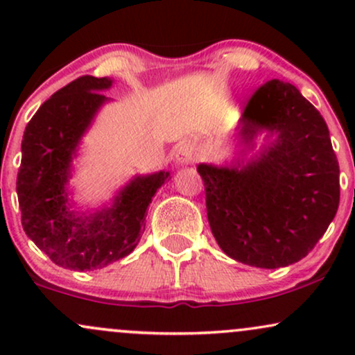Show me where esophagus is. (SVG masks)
<instances>
[{
    "label": "esophagus",
    "mask_w": 355,
    "mask_h": 355,
    "mask_svg": "<svg viewBox=\"0 0 355 355\" xmlns=\"http://www.w3.org/2000/svg\"><path fill=\"white\" fill-rule=\"evenodd\" d=\"M195 160V153H193V146L190 144H182L177 146V153H175V162H177L180 166L190 165L193 164Z\"/></svg>",
    "instance_id": "esophagus-1"
}]
</instances>
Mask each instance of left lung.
Returning <instances> with one entry per match:
<instances>
[{
	"instance_id": "obj_1",
	"label": "left lung",
	"mask_w": 355,
	"mask_h": 355,
	"mask_svg": "<svg viewBox=\"0 0 355 355\" xmlns=\"http://www.w3.org/2000/svg\"><path fill=\"white\" fill-rule=\"evenodd\" d=\"M235 132L245 146L240 153L254 150L260 132L272 141L247 160L197 166L211 234L245 266L299 262L339 209V162L327 123L294 85L270 80L248 100Z\"/></svg>"
}]
</instances>
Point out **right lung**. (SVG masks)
Returning <instances> with one entry per match:
<instances>
[{
  "mask_svg": "<svg viewBox=\"0 0 355 355\" xmlns=\"http://www.w3.org/2000/svg\"><path fill=\"white\" fill-rule=\"evenodd\" d=\"M113 80L80 76L58 89L24 130L16 191L26 235L56 266L95 270L135 250L146 209L170 172L137 175L98 210L75 209L68 182L81 138L110 98Z\"/></svg>",
  "mask_w": 355,
  "mask_h": 355,
  "instance_id": "obj_1",
  "label": "right lung"
}]
</instances>
